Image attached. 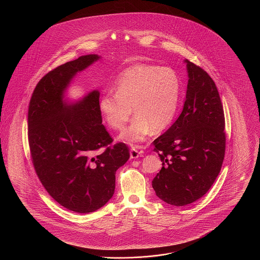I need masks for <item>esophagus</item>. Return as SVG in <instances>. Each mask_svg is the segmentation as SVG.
<instances>
[{
	"label": "esophagus",
	"mask_w": 260,
	"mask_h": 260,
	"mask_svg": "<svg viewBox=\"0 0 260 260\" xmlns=\"http://www.w3.org/2000/svg\"><path fill=\"white\" fill-rule=\"evenodd\" d=\"M129 153H131V158H132V159H137V158L143 156V152H142V151H139V150L136 149V147H132Z\"/></svg>",
	"instance_id": "esophagus-1"
}]
</instances>
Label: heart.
Returning a JSON list of instances; mask_svg holds the SVG:
<instances>
[{"label":"heart","instance_id":"b5f03b06","mask_svg":"<svg viewBox=\"0 0 260 260\" xmlns=\"http://www.w3.org/2000/svg\"><path fill=\"white\" fill-rule=\"evenodd\" d=\"M113 87L115 93H103L99 108L115 129L124 127L134 109L135 119L120 136L125 142L140 143L152 129L161 132L173 122L180 94V82L173 69L136 64L119 75Z\"/></svg>","mask_w":260,"mask_h":260}]
</instances>
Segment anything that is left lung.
<instances>
[{
    "label": "left lung",
    "mask_w": 260,
    "mask_h": 260,
    "mask_svg": "<svg viewBox=\"0 0 260 260\" xmlns=\"http://www.w3.org/2000/svg\"><path fill=\"white\" fill-rule=\"evenodd\" d=\"M186 99L173 125L153 141L161 161L152 181L159 198L181 207L202 198L222 167L226 137L222 103L213 80L185 59Z\"/></svg>",
    "instance_id": "left-lung-1"
}]
</instances>
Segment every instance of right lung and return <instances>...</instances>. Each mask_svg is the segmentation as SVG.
Wrapping results in <instances>:
<instances>
[{"mask_svg":"<svg viewBox=\"0 0 260 260\" xmlns=\"http://www.w3.org/2000/svg\"><path fill=\"white\" fill-rule=\"evenodd\" d=\"M99 58L83 55L45 75L28 109V140L38 177L53 200L78 213L95 211L112 198L116 171L129 158L124 143L111 145L99 90L76 102L64 99L75 75Z\"/></svg>","mask_w":260,"mask_h":260,"instance_id":"add662e5","label":"right lung"}]
</instances>
